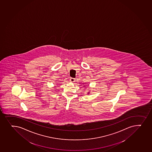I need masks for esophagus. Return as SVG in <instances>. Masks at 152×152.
Segmentation results:
<instances>
[{
	"mask_svg": "<svg viewBox=\"0 0 152 152\" xmlns=\"http://www.w3.org/2000/svg\"><path fill=\"white\" fill-rule=\"evenodd\" d=\"M70 81L71 82H74L75 81V79L71 78L70 79Z\"/></svg>",
	"mask_w": 152,
	"mask_h": 152,
	"instance_id": "34e87169",
	"label": "esophagus"
}]
</instances>
